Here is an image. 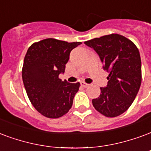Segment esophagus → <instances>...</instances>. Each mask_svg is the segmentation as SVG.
<instances>
[{
  "mask_svg": "<svg viewBox=\"0 0 151 151\" xmlns=\"http://www.w3.org/2000/svg\"><path fill=\"white\" fill-rule=\"evenodd\" d=\"M81 86L82 87H84V88H86V87L89 86V84H87V83H86L85 81H81Z\"/></svg>",
  "mask_w": 151,
  "mask_h": 151,
  "instance_id": "obj_1",
  "label": "esophagus"
}]
</instances>
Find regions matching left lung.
Returning <instances> with one entry per match:
<instances>
[{
	"mask_svg": "<svg viewBox=\"0 0 151 151\" xmlns=\"http://www.w3.org/2000/svg\"><path fill=\"white\" fill-rule=\"evenodd\" d=\"M93 48L109 73L106 87L93 99L97 111L108 118L121 115L131 106L142 82L141 58L134 43L117 33L85 41Z\"/></svg>",
	"mask_w": 151,
	"mask_h": 151,
	"instance_id": "1",
	"label": "left lung"
}]
</instances>
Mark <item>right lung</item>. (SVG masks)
<instances>
[{"instance_id":"obj_1","label":"right lung","mask_w":151,"mask_h":151,"mask_svg":"<svg viewBox=\"0 0 151 151\" xmlns=\"http://www.w3.org/2000/svg\"><path fill=\"white\" fill-rule=\"evenodd\" d=\"M81 42L47 38L34 42L28 49L22 67V79L28 98L41 114L58 118L69 112L80 83L61 81L73 49Z\"/></svg>"}]
</instances>
